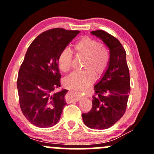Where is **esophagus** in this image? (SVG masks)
Returning a JSON list of instances; mask_svg holds the SVG:
<instances>
[{"label":"esophagus","instance_id":"esophagus-1","mask_svg":"<svg viewBox=\"0 0 154 154\" xmlns=\"http://www.w3.org/2000/svg\"><path fill=\"white\" fill-rule=\"evenodd\" d=\"M71 93L73 95V98H72V101H78L82 98V95H80V93H77V92L71 91Z\"/></svg>","mask_w":154,"mask_h":154}]
</instances>
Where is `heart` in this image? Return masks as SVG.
Instances as JSON below:
<instances>
[{
  "mask_svg": "<svg viewBox=\"0 0 154 154\" xmlns=\"http://www.w3.org/2000/svg\"><path fill=\"white\" fill-rule=\"evenodd\" d=\"M77 54L86 56L84 71H75L65 79L67 88L76 91H83L95 80V75H100L106 72L110 61V54L107 47L99 43L95 39L84 36L75 45ZM61 72H67L72 66V54L69 49H64L58 59Z\"/></svg>",
  "mask_w": 154,
  "mask_h": 154,
  "instance_id": "obj_1",
  "label": "heart"
}]
</instances>
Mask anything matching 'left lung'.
<instances>
[{
	"label": "left lung",
	"instance_id": "obj_1",
	"mask_svg": "<svg viewBox=\"0 0 154 154\" xmlns=\"http://www.w3.org/2000/svg\"><path fill=\"white\" fill-rule=\"evenodd\" d=\"M91 34L109 48L110 61L103 77L94 86L91 110L82 116L88 128L104 130L119 121L126 111L130 92V72L126 51L119 40L100 29L91 32Z\"/></svg>",
	"mask_w": 154,
	"mask_h": 154
}]
</instances>
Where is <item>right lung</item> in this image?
Wrapping results in <instances>:
<instances>
[{
  "mask_svg": "<svg viewBox=\"0 0 154 154\" xmlns=\"http://www.w3.org/2000/svg\"><path fill=\"white\" fill-rule=\"evenodd\" d=\"M79 31L54 28L39 35L30 44L17 78L21 110L35 126L51 128L59 121L67 90L61 86L59 55Z\"/></svg>",
  "mask_w": 154,
  "mask_h": 154,
  "instance_id": "add662e5",
  "label": "right lung"
}]
</instances>
